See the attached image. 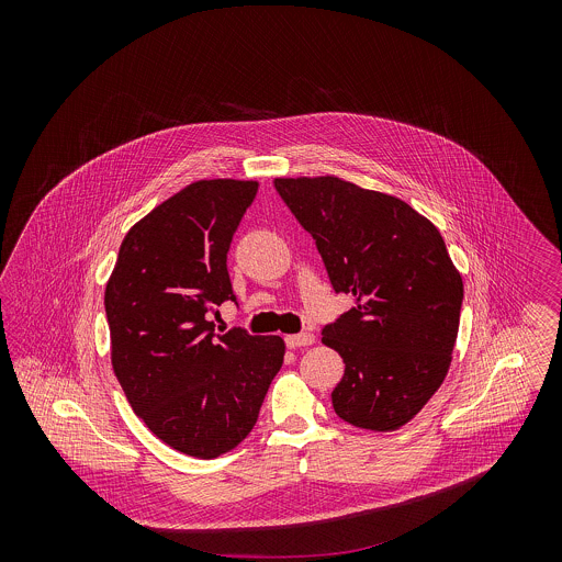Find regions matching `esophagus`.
Here are the masks:
<instances>
[{
	"label": "esophagus",
	"instance_id": "34e87169",
	"mask_svg": "<svg viewBox=\"0 0 562 562\" xmlns=\"http://www.w3.org/2000/svg\"><path fill=\"white\" fill-rule=\"evenodd\" d=\"M316 341V337H314V333H296V335H288L285 337V344H288V348H301V346H312Z\"/></svg>",
	"mask_w": 562,
	"mask_h": 562
}]
</instances>
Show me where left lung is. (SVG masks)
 Here are the masks:
<instances>
[{"mask_svg": "<svg viewBox=\"0 0 562 562\" xmlns=\"http://www.w3.org/2000/svg\"><path fill=\"white\" fill-rule=\"evenodd\" d=\"M312 234L333 290L355 307L322 328L346 363L335 413L366 430H396L443 383L457 344L463 279L437 227L401 199L339 177L274 179Z\"/></svg>", "mask_w": 562, "mask_h": 562, "instance_id": "8db88e82", "label": "left lung"}]
</instances>
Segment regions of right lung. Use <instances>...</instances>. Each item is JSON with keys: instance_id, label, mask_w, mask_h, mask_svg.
Here are the masks:
<instances>
[{"instance_id": "obj_1", "label": "right lung", "mask_w": 562, "mask_h": 562, "mask_svg": "<svg viewBox=\"0 0 562 562\" xmlns=\"http://www.w3.org/2000/svg\"><path fill=\"white\" fill-rule=\"evenodd\" d=\"M257 181L203 179L136 223L105 285L112 368L134 413L166 446L196 459L234 450L252 430L283 366L279 335L216 333L236 303L227 252Z\"/></svg>"}]
</instances>
